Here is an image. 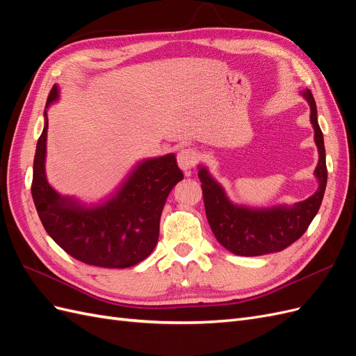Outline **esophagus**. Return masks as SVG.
Masks as SVG:
<instances>
[{"label": "esophagus", "mask_w": 356, "mask_h": 356, "mask_svg": "<svg viewBox=\"0 0 356 356\" xmlns=\"http://www.w3.org/2000/svg\"><path fill=\"white\" fill-rule=\"evenodd\" d=\"M199 159V154L196 149H191V148H184L181 149L177 156V161H178V166L179 169L184 172V174H188L191 170V168L196 165V161Z\"/></svg>", "instance_id": "esophagus-1"}]
</instances>
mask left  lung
<instances>
[{
    "label": "left lung",
    "instance_id": "left-lung-1",
    "mask_svg": "<svg viewBox=\"0 0 356 356\" xmlns=\"http://www.w3.org/2000/svg\"><path fill=\"white\" fill-rule=\"evenodd\" d=\"M301 96L310 106V123L315 131V144L319 154L314 172L318 188L310 197L294 204H276L267 208L246 207L229 199L224 187L211 175L207 166H197L204 211L212 233L225 250L236 255L258 257L285 250L303 236L324 199L327 187L324 135L318 124L314 95L306 89L301 92Z\"/></svg>",
    "mask_w": 356,
    "mask_h": 356
}]
</instances>
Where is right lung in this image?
I'll use <instances>...</instances> for the list:
<instances>
[{
	"mask_svg": "<svg viewBox=\"0 0 356 356\" xmlns=\"http://www.w3.org/2000/svg\"><path fill=\"white\" fill-rule=\"evenodd\" d=\"M56 101L58 84L47 98L31 187L42 225L63 251L81 263L106 268L141 263L157 245L160 215L170 190L184 178L175 154L138 161L115 191L99 203L63 196L46 177L47 108Z\"/></svg>",
	"mask_w": 356,
	"mask_h": 356,
	"instance_id": "1",
	"label": "right lung"
}]
</instances>
